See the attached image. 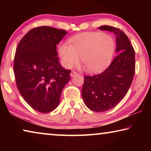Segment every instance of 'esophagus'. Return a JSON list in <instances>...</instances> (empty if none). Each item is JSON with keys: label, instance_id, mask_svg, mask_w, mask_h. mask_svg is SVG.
<instances>
[{"label": "esophagus", "instance_id": "obj_1", "mask_svg": "<svg viewBox=\"0 0 151 151\" xmlns=\"http://www.w3.org/2000/svg\"><path fill=\"white\" fill-rule=\"evenodd\" d=\"M76 74H77V73H76V71H75V70H72V71H71L70 74V75L71 77H72V76H74L75 75H76Z\"/></svg>", "mask_w": 151, "mask_h": 151}]
</instances>
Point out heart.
I'll list each match as a JSON object with an SVG mask.
<instances>
[{
	"instance_id": "heart-1",
	"label": "heart",
	"mask_w": 151,
	"mask_h": 151,
	"mask_svg": "<svg viewBox=\"0 0 151 151\" xmlns=\"http://www.w3.org/2000/svg\"><path fill=\"white\" fill-rule=\"evenodd\" d=\"M115 50L111 36L101 32H84L58 47V55L64 67L70 68L80 60L91 72H99L109 65Z\"/></svg>"
}]
</instances>
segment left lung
Instances as JSON below:
<instances>
[{
	"mask_svg": "<svg viewBox=\"0 0 151 151\" xmlns=\"http://www.w3.org/2000/svg\"><path fill=\"white\" fill-rule=\"evenodd\" d=\"M99 29L115 34L117 55L103 73L85 76L81 93L89 109L104 112L115 106L127 94L134 75L135 54L129 38L121 30L107 25Z\"/></svg>",
	"mask_w": 151,
	"mask_h": 151,
	"instance_id": "1",
	"label": "left lung"
}]
</instances>
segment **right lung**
<instances>
[{"label": "right lung", "instance_id": "add662e5", "mask_svg": "<svg viewBox=\"0 0 151 151\" xmlns=\"http://www.w3.org/2000/svg\"><path fill=\"white\" fill-rule=\"evenodd\" d=\"M67 34L50 27H36L20 40L14 58L16 84L24 101L42 113L58 106L63 88L69 81L70 70L60 66L57 45Z\"/></svg>", "mask_w": 151, "mask_h": 151}]
</instances>
